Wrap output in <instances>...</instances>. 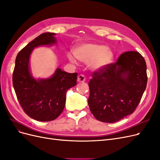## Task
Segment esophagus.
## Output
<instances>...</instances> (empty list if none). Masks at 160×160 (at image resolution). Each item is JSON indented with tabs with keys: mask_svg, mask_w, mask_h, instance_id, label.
<instances>
[{
	"mask_svg": "<svg viewBox=\"0 0 160 160\" xmlns=\"http://www.w3.org/2000/svg\"><path fill=\"white\" fill-rule=\"evenodd\" d=\"M85 81V77L84 75H79L78 77V82H84Z\"/></svg>",
	"mask_w": 160,
	"mask_h": 160,
	"instance_id": "esophagus-1",
	"label": "esophagus"
}]
</instances>
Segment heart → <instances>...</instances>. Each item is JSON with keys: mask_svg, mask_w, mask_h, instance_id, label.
<instances>
[{"mask_svg": "<svg viewBox=\"0 0 160 160\" xmlns=\"http://www.w3.org/2000/svg\"><path fill=\"white\" fill-rule=\"evenodd\" d=\"M75 56L84 63H90L91 67L96 70L101 69L112 62L113 53L105 46L97 43H85L77 48L74 51ZM71 62H75L74 58L69 54Z\"/></svg>", "mask_w": 160, "mask_h": 160, "instance_id": "obj_1", "label": "heart"}]
</instances>
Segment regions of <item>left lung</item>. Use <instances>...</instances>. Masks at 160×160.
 <instances>
[{"label": "left lung", "instance_id": "8db88e82", "mask_svg": "<svg viewBox=\"0 0 160 160\" xmlns=\"http://www.w3.org/2000/svg\"><path fill=\"white\" fill-rule=\"evenodd\" d=\"M88 99L95 118L113 123L133 113L147 85L146 61L138 52L122 53L117 62L92 73Z\"/></svg>", "mask_w": 160, "mask_h": 160}]
</instances>
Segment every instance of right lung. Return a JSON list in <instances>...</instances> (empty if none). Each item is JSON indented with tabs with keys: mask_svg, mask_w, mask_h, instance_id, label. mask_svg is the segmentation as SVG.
Masks as SVG:
<instances>
[{
	"mask_svg": "<svg viewBox=\"0 0 160 160\" xmlns=\"http://www.w3.org/2000/svg\"><path fill=\"white\" fill-rule=\"evenodd\" d=\"M56 34L43 33L18 53L12 74L16 97L24 112L33 119L48 122L56 119L63 112L66 92L77 84L78 73H69L57 69L52 78L36 80L30 75L29 59L36 47L51 45L56 42Z\"/></svg>",
	"mask_w": 160,
	"mask_h": 160,
	"instance_id": "add662e5",
	"label": "right lung"
}]
</instances>
